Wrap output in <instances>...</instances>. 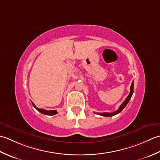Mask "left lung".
<instances>
[{"label":"left lung","mask_w":160,"mask_h":160,"mask_svg":"<svg viewBox=\"0 0 160 160\" xmlns=\"http://www.w3.org/2000/svg\"><path fill=\"white\" fill-rule=\"evenodd\" d=\"M133 92H134V85H133V81H132V84H131V86H130V93L128 94V96L126 97V99L124 100V102H123L122 103V105L119 106L118 110H116V111H115V112H101V113L96 112V113L98 114V115H99L103 116V117H112V116H114L115 115H117V114H119L123 108H124L127 105V103L129 102V101L130 100V99H131V97L132 95Z\"/></svg>","instance_id":"left-lung-1"}]
</instances>
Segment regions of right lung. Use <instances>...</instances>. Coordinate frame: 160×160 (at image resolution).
Instances as JSON below:
<instances>
[{
  "label": "right lung",
  "mask_w": 160,
  "mask_h": 160,
  "mask_svg": "<svg viewBox=\"0 0 160 160\" xmlns=\"http://www.w3.org/2000/svg\"><path fill=\"white\" fill-rule=\"evenodd\" d=\"M32 103V105L37 109L38 112H40L42 114H44V115H54L57 114V110H44V109H41V108H38L34 105V103L33 102Z\"/></svg>",
  "instance_id": "1"
}]
</instances>
